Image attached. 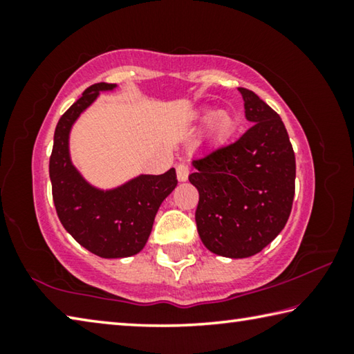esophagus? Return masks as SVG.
Instances as JSON below:
<instances>
[{
    "instance_id": "esophagus-1",
    "label": "esophagus",
    "mask_w": 354,
    "mask_h": 354,
    "mask_svg": "<svg viewBox=\"0 0 354 354\" xmlns=\"http://www.w3.org/2000/svg\"><path fill=\"white\" fill-rule=\"evenodd\" d=\"M176 176H178V181H187L189 178V167L185 164H178L176 165Z\"/></svg>"
}]
</instances>
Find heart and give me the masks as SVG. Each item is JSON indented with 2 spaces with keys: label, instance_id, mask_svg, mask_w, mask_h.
<instances>
[{
  "label": "heart",
  "instance_id": "heart-1",
  "mask_svg": "<svg viewBox=\"0 0 354 354\" xmlns=\"http://www.w3.org/2000/svg\"><path fill=\"white\" fill-rule=\"evenodd\" d=\"M205 122H209L211 120V124H209V128H211V133L218 136V137H225L231 133L232 129V120L226 115V113H205V117H203Z\"/></svg>",
  "mask_w": 354,
  "mask_h": 354
}]
</instances>
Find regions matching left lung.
<instances>
[{
  "instance_id": "obj_1",
  "label": "left lung",
  "mask_w": 354,
  "mask_h": 354,
  "mask_svg": "<svg viewBox=\"0 0 354 354\" xmlns=\"http://www.w3.org/2000/svg\"><path fill=\"white\" fill-rule=\"evenodd\" d=\"M239 92L253 127L195 158L189 175L200 194L195 221L201 242L231 259L266 248L286 226L295 195V153L283 120L254 92Z\"/></svg>"
}]
</instances>
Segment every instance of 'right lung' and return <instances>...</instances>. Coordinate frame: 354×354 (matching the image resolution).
<instances>
[{"label": "right lung", "instance_id": "1", "mask_svg": "<svg viewBox=\"0 0 354 354\" xmlns=\"http://www.w3.org/2000/svg\"><path fill=\"white\" fill-rule=\"evenodd\" d=\"M117 84L98 82L86 88L59 120L50 158V179L57 217L75 241L106 259L137 254L151 234L159 206L176 187L175 169L164 175H140L111 190L88 184L71 164L68 139L77 117L100 92Z\"/></svg>", "mask_w": 354, "mask_h": 354}]
</instances>
